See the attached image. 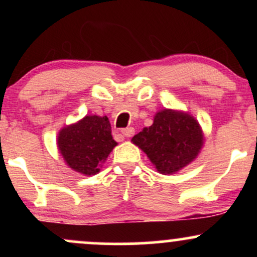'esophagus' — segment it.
Here are the masks:
<instances>
[{"instance_id": "obj_1", "label": "esophagus", "mask_w": 257, "mask_h": 257, "mask_svg": "<svg viewBox=\"0 0 257 257\" xmlns=\"http://www.w3.org/2000/svg\"><path fill=\"white\" fill-rule=\"evenodd\" d=\"M120 133H122V134H123V137H125V138H131V137H133V135H134L135 129L133 128V126H129V128H124V129H122V131H120Z\"/></svg>"}]
</instances>
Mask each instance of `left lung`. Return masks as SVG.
Segmentation results:
<instances>
[{"mask_svg":"<svg viewBox=\"0 0 257 257\" xmlns=\"http://www.w3.org/2000/svg\"><path fill=\"white\" fill-rule=\"evenodd\" d=\"M161 174H173L187 166L203 145L202 129L192 116L182 112H158L153 124L132 139Z\"/></svg>","mask_w":257,"mask_h":257,"instance_id":"8db88e82","label":"left lung"}]
</instances>
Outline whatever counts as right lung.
I'll use <instances>...</instances> for the list:
<instances>
[{"instance_id":"obj_1","label":"right lung","mask_w":257,"mask_h":257,"mask_svg":"<svg viewBox=\"0 0 257 257\" xmlns=\"http://www.w3.org/2000/svg\"><path fill=\"white\" fill-rule=\"evenodd\" d=\"M107 117L85 116L59 133L58 147L70 168L84 175L99 172L114 146Z\"/></svg>"}]
</instances>
